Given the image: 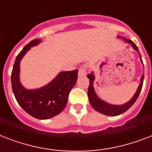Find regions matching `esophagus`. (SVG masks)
<instances>
[{"label":"esophagus","mask_w":152,"mask_h":152,"mask_svg":"<svg viewBox=\"0 0 152 152\" xmlns=\"http://www.w3.org/2000/svg\"><path fill=\"white\" fill-rule=\"evenodd\" d=\"M86 74H87V68H86V66L83 65V66H81L80 68L79 69L78 75L80 76H85Z\"/></svg>","instance_id":"esophagus-1"}]
</instances>
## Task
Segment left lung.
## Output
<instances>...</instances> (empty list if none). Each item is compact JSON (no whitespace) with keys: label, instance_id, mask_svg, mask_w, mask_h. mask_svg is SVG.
<instances>
[{"label":"left lung","instance_id":"left-lung-1","mask_svg":"<svg viewBox=\"0 0 152 152\" xmlns=\"http://www.w3.org/2000/svg\"><path fill=\"white\" fill-rule=\"evenodd\" d=\"M118 38H121V36H118ZM123 39H124L126 42H128V43L131 44L132 46V48L140 53L137 46H136V44H135L133 42L129 40V39H125V38H123ZM140 61H141V62L143 63V61H142L141 58V55H140ZM143 65H144V64H143ZM87 76H88V79H89V81H90V83H89V87H88V95L91 105L92 106L93 108L95 109L96 111L107 116H118L121 114V113H125V111H127L135 103V102L137 101V99H138V97H139L140 93L141 91L142 87H143V83H144V75H143L141 79H140V83L139 87L137 88V92L135 93V95H133V97L131 99V100H129V101L128 102H126V103L122 104V105H112V104H109L107 103V102H106L105 101H103V100L100 99L97 96V95L95 94V90H94V87H93V83H94V81H95V76H94V73L91 72V73L88 74Z\"/></svg>","mask_w":152,"mask_h":152}]
</instances>
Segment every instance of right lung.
Masks as SVG:
<instances>
[{"mask_svg":"<svg viewBox=\"0 0 152 152\" xmlns=\"http://www.w3.org/2000/svg\"><path fill=\"white\" fill-rule=\"evenodd\" d=\"M41 42L40 39L32 40L17 55L11 75L12 88L15 99L21 107L37 119H49L57 115L65 107L69 94L77 80L78 69L61 72L50 83L42 88L27 90L20 81V64L31 47Z\"/></svg>","mask_w":152,"mask_h":152,"instance_id":"1","label":"right lung"}]
</instances>
